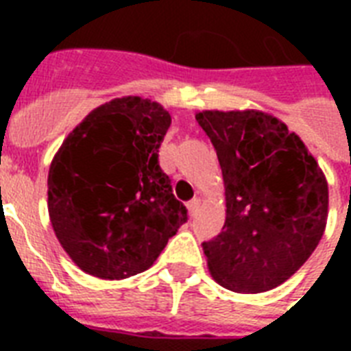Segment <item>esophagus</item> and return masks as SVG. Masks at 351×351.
<instances>
[{"label":"esophagus","instance_id":"34e87169","mask_svg":"<svg viewBox=\"0 0 351 351\" xmlns=\"http://www.w3.org/2000/svg\"><path fill=\"white\" fill-rule=\"evenodd\" d=\"M198 208H200V198H193V200L187 202V211H189V215L197 213Z\"/></svg>","mask_w":351,"mask_h":351}]
</instances>
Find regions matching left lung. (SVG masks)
<instances>
[{"label": "left lung", "mask_w": 351, "mask_h": 351, "mask_svg": "<svg viewBox=\"0 0 351 351\" xmlns=\"http://www.w3.org/2000/svg\"><path fill=\"white\" fill-rule=\"evenodd\" d=\"M226 187L222 233L204 242L211 277L237 293L286 282L322 239L328 182L304 142L267 112L202 111Z\"/></svg>", "instance_id": "8db88e82"}]
</instances>
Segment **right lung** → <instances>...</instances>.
Wrapping results in <instances>:
<instances>
[{"instance_id":"add662e5","label":"right lung","mask_w":351,"mask_h":351,"mask_svg":"<svg viewBox=\"0 0 351 351\" xmlns=\"http://www.w3.org/2000/svg\"><path fill=\"white\" fill-rule=\"evenodd\" d=\"M171 114L140 96L96 107L69 132L49 169V217L73 262L120 280L153 266L187 209L160 169Z\"/></svg>"}]
</instances>
